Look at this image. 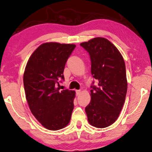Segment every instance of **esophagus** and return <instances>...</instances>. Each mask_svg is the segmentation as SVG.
<instances>
[{"instance_id": "1", "label": "esophagus", "mask_w": 152, "mask_h": 152, "mask_svg": "<svg viewBox=\"0 0 152 152\" xmlns=\"http://www.w3.org/2000/svg\"><path fill=\"white\" fill-rule=\"evenodd\" d=\"M80 92H81L80 90H77V91H76V94L77 96H78V95H79L80 93Z\"/></svg>"}]
</instances>
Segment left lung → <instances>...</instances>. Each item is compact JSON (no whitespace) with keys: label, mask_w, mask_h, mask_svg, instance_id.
<instances>
[{"label":"left lung","mask_w":152,"mask_h":152,"mask_svg":"<svg viewBox=\"0 0 152 152\" xmlns=\"http://www.w3.org/2000/svg\"><path fill=\"white\" fill-rule=\"evenodd\" d=\"M80 45L89 53L91 74L98 85L91 86V102L85 108L90 124L104 128L117 119L124 104L127 81L124 60L109 40L96 37Z\"/></svg>","instance_id":"obj_1"}]
</instances>
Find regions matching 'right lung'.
Masks as SVG:
<instances>
[{
    "mask_svg": "<svg viewBox=\"0 0 152 152\" xmlns=\"http://www.w3.org/2000/svg\"><path fill=\"white\" fill-rule=\"evenodd\" d=\"M75 48L74 44L43 43L25 67L23 84L28 104L34 117L48 129H61L70 123L75 91H60L57 85L64 80V67Z\"/></svg>",
    "mask_w": 152,
    "mask_h": 152,
    "instance_id": "right-lung-1",
    "label": "right lung"
}]
</instances>
